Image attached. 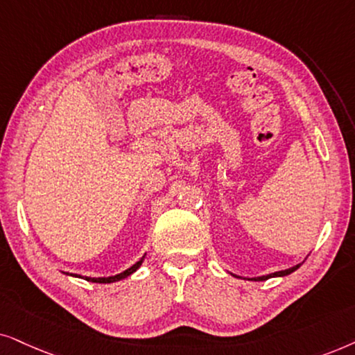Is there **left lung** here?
<instances>
[{
    "label": "left lung",
    "instance_id": "1",
    "mask_svg": "<svg viewBox=\"0 0 355 355\" xmlns=\"http://www.w3.org/2000/svg\"><path fill=\"white\" fill-rule=\"evenodd\" d=\"M297 268H300V264H297V266H292V268H289V269H284V271H277V272L268 274V276H261V277H257V279H253V281H266V279H269V277H276V276H287V274L294 272Z\"/></svg>",
    "mask_w": 355,
    "mask_h": 355
}]
</instances>
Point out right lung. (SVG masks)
<instances>
[{
    "mask_svg": "<svg viewBox=\"0 0 355 355\" xmlns=\"http://www.w3.org/2000/svg\"><path fill=\"white\" fill-rule=\"evenodd\" d=\"M144 257H146V254H144ZM144 257L141 258L138 263L133 264V266L126 269V271H123V272H120V274H116V276H110V277H84V279H86V281H91V282H98V284H108V282H115V281L125 279V277H128L130 274H133V272L136 271V269H138V268L141 266V263H143ZM71 276H74V274H71ZM79 277H81V276H79Z\"/></svg>",
    "mask_w": 355,
    "mask_h": 355,
    "instance_id": "add662e5",
    "label": "right lung"
}]
</instances>
